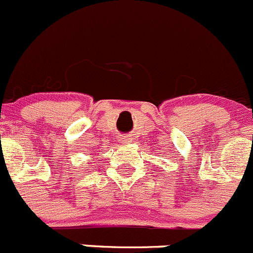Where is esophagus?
Masks as SVG:
<instances>
[{"label": "esophagus", "instance_id": "obj_1", "mask_svg": "<svg viewBox=\"0 0 253 253\" xmlns=\"http://www.w3.org/2000/svg\"><path fill=\"white\" fill-rule=\"evenodd\" d=\"M120 142L121 143H131L132 142V136H124V137H121V140H120Z\"/></svg>", "mask_w": 253, "mask_h": 253}]
</instances>
